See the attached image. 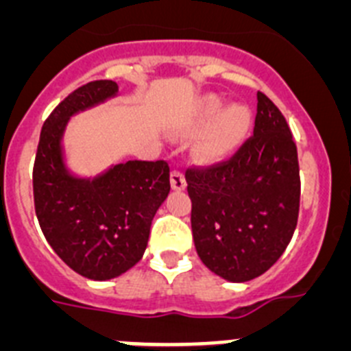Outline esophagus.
Wrapping results in <instances>:
<instances>
[{
    "label": "esophagus",
    "instance_id": "34e87169",
    "mask_svg": "<svg viewBox=\"0 0 351 351\" xmlns=\"http://www.w3.org/2000/svg\"><path fill=\"white\" fill-rule=\"evenodd\" d=\"M170 186H172V190L176 191L184 190L186 188L184 173L179 172V170H172V172H170Z\"/></svg>",
    "mask_w": 351,
    "mask_h": 351
}]
</instances>
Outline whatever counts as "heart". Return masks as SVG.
<instances>
[{
  "instance_id": "1",
  "label": "heart",
  "mask_w": 351,
  "mask_h": 351,
  "mask_svg": "<svg viewBox=\"0 0 351 351\" xmlns=\"http://www.w3.org/2000/svg\"><path fill=\"white\" fill-rule=\"evenodd\" d=\"M253 126V112L244 104L226 105L219 95L198 98L181 121L186 137H197V156L206 163H219L230 158L244 144Z\"/></svg>"
}]
</instances>
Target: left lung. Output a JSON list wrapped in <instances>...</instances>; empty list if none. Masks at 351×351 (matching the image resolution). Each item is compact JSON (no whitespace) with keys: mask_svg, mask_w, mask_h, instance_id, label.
I'll list each match as a JSON object with an SVG mask.
<instances>
[{"mask_svg":"<svg viewBox=\"0 0 351 351\" xmlns=\"http://www.w3.org/2000/svg\"><path fill=\"white\" fill-rule=\"evenodd\" d=\"M253 137L223 165L188 170L191 230L210 272L246 283L274 265L297 226V147L280 108L258 93Z\"/></svg>","mask_w":351,"mask_h":351,"instance_id":"left-lung-1","label":"left lung"}]
</instances>
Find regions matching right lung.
<instances>
[{"label":"right lung","mask_w":351,"mask_h":351,"mask_svg":"<svg viewBox=\"0 0 351 351\" xmlns=\"http://www.w3.org/2000/svg\"><path fill=\"white\" fill-rule=\"evenodd\" d=\"M112 80L68 95L43 123L33 169L35 209L56 255L77 274L107 281L141 262L154 214L170 193L165 161L130 160L96 176L70 169L64 133L71 117L114 100Z\"/></svg>","instance_id":"right-lung-1"}]
</instances>
